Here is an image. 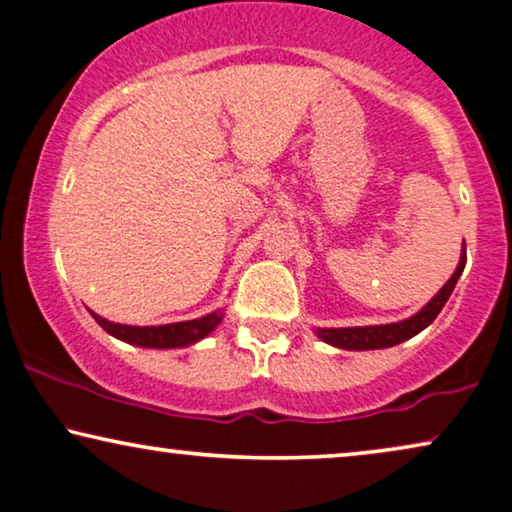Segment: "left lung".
Segmentation results:
<instances>
[{
  "label": "left lung",
  "instance_id": "left-lung-1",
  "mask_svg": "<svg viewBox=\"0 0 512 512\" xmlns=\"http://www.w3.org/2000/svg\"><path fill=\"white\" fill-rule=\"evenodd\" d=\"M466 262V243H462V257L455 273H452L448 283L438 290L427 306H422L420 311L401 322H390V325H369V327H341V329H315L320 341H325L334 348L341 350H380V348H392L399 345L415 334H420L422 329H427L431 322L436 320V315L443 311L445 301L450 299L452 290H455L459 276L464 271Z\"/></svg>",
  "mask_w": 512,
  "mask_h": 512
}]
</instances>
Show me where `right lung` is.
Here are the masks:
<instances>
[{"mask_svg":"<svg viewBox=\"0 0 512 512\" xmlns=\"http://www.w3.org/2000/svg\"><path fill=\"white\" fill-rule=\"evenodd\" d=\"M92 318L97 320V325L102 327L106 334H111L118 341H125L129 345H139V348H155V350H171V348H187L194 345L201 338H206L211 331L220 325L225 318V311H218L204 315L197 320H185V322H171V325L160 327H132V325H120V322H111L90 311Z\"/></svg>","mask_w":512,"mask_h":512,"instance_id":"right-lung-1","label":"right lung"}]
</instances>
